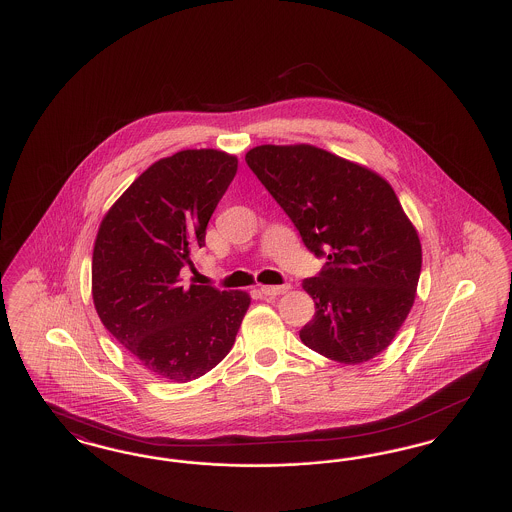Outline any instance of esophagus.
<instances>
[{"instance_id": "esophagus-1", "label": "esophagus", "mask_w": 512, "mask_h": 512, "mask_svg": "<svg viewBox=\"0 0 512 512\" xmlns=\"http://www.w3.org/2000/svg\"><path fill=\"white\" fill-rule=\"evenodd\" d=\"M290 290L288 284H282V286H263L261 292L268 295V297H274V295H280V293H286Z\"/></svg>"}]
</instances>
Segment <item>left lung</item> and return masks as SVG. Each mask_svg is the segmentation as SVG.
<instances>
[{
  "label": "left lung",
  "mask_w": 512,
  "mask_h": 512,
  "mask_svg": "<svg viewBox=\"0 0 512 512\" xmlns=\"http://www.w3.org/2000/svg\"><path fill=\"white\" fill-rule=\"evenodd\" d=\"M245 163L326 265L303 290L315 317L301 341L343 365L380 355L414 303L422 247L390 184L315 146H257Z\"/></svg>",
  "instance_id": "left-lung-1"
}]
</instances>
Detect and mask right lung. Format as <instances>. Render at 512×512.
Returning <instances> with one entry per match:
<instances>
[{
	"label": "right lung",
	"instance_id": "obj_1",
	"mask_svg": "<svg viewBox=\"0 0 512 512\" xmlns=\"http://www.w3.org/2000/svg\"><path fill=\"white\" fill-rule=\"evenodd\" d=\"M238 171L217 149H184L142 172L99 224L92 295L103 326L157 378L190 382L232 349L245 292L180 282Z\"/></svg>",
	"mask_w": 512,
	"mask_h": 512
}]
</instances>
